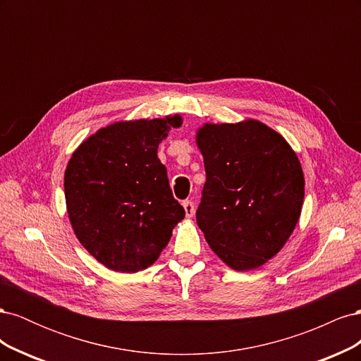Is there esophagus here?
Masks as SVG:
<instances>
[{"label": "esophagus", "instance_id": "1", "mask_svg": "<svg viewBox=\"0 0 361 361\" xmlns=\"http://www.w3.org/2000/svg\"><path fill=\"white\" fill-rule=\"evenodd\" d=\"M183 209H185V215H187V218H191L194 215V203L190 200L183 202Z\"/></svg>", "mask_w": 361, "mask_h": 361}]
</instances>
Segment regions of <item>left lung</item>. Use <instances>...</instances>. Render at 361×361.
I'll use <instances>...</instances> for the list:
<instances>
[{
	"instance_id": "obj_1",
	"label": "left lung",
	"mask_w": 361,
	"mask_h": 361,
	"mask_svg": "<svg viewBox=\"0 0 361 361\" xmlns=\"http://www.w3.org/2000/svg\"><path fill=\"white\" fill-rule=\"evenodd\" d=\"M206 182L195 214L206 243L235 271L262 267L285 247L304 200V173L277 130L245 118L195 133Z\"/></svg>"
}]
</instances>
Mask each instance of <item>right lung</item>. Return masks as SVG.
I'll use <instances>...</instances> for the list:
<instances>
[{"label": "right lung", "instance_id": "1", "mask_svg": "<svg viewBox=\"0 0 361 361\" xmlns=\"http://www.w3.org/2000/svg\"><path fill=\"white\" fill-rule=\"evenodd\" d=\"M179 114L120 120L84 140L64 171V197L73 233L89 253L116 272L154 265L183 220L158 146Z\"/></svg>", "mask_w": 361, "mask_h": 361}]
</instances>
